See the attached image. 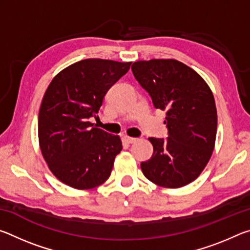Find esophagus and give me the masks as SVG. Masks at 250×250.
<instances>
[{
	"mask_svg": "<svg viewBox=\"0 0 250 250\" xmlns=\"http://www.w3.org/2000/svg\"><path fill=\"white\" fill-rule=\"evenodd\" d=\"M124 141H125V142H126V143H129V145H130V143H133V142L137 141V139H135V138L128 137V135H125V137H124Z\"/></svg>",
	"mask_w": 250,
	"mask_h": 250,
	"instance_id": "obj_1",
	"label": "esophagus"
}]
</instances>
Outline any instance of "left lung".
Returning <instances> with one entry per match:
<instances>
[{
	"label": "left lung",
	"instance_id": "1",
	"mask_svg": "<svg viewBox=\"0 0 250 250\" xmlns=\"http://www.w3.org/2000/svg\"><path fill=\"white\" fill-rule=\"evenodd\" d=\"M131 69L154 107L167 111V138H149L153 154L141 163L143 174L163 188L191 183L208 163L216 139L217 111L209 87L175 59L137 62Z\"/></svg>",
	"mask_w": 250,
	"mask_h": 250
}]
</instances>
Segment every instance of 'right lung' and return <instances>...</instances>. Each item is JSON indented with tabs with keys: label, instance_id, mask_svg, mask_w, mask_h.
Here are the masks:
<instances>
[{
	"label": "right lung",
	"instance_id": "1",
	"mask_svg": "<svg viewBox=\"0 0 250 250\" xmlns=\"http://www.w3.org/2000/svg\"><path fill=\"white\" fill-rule=\"evenodd\" d=\"M130 66L83 59L49 83L40 109L39 139L49 170L62 183L87 189L109 179L122 143L118 135L95 128L89 119L97 116L105 94Z\"/></svg>",
	"mask_w": 250,
	"mask_h": 250
}]
</instances>
